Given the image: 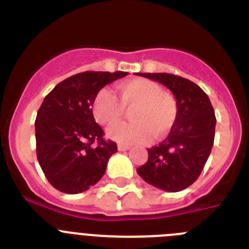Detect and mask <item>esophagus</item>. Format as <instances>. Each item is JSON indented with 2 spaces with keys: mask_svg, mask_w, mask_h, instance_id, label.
Here are the masks:
<instances>
[{
  "mask_svg": "<svg viewBox=\"0 0 249 249\" xmlns=\"http://www.w3.org/2000/svg\"><path fill=\"white\" fill-rule=\"evenodd\" d=\"M117 148H118V151H121V152H124V151H127V149H129V146H127V144L118 143Z\"/></svg>",
  "mask_w": 249,
  "mask_h": 249,
  "instance_id": "esophagus-1",
  "label": "esophagus"
}]
</instances>
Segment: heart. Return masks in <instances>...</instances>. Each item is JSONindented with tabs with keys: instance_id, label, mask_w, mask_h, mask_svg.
<instances>
[{
	"instance_id": "1",
	"label": "heart",
	"mask_w": 249,
	"mask_h": 249,
	"mask_svg": "<svg viewBox=\"0 0 249 249\" xmlns=\"http://www.w3.org/2000/svg\"><path fill=\"white\" fill-rule=\"evenodd\" d=\"M120 101L108 89H102L94 96L92 113L102 126H109L123 117L124 108L135 107L132 124H118L109 127L107 137L124 144L143 142L152 136L167 135L177 120V102L157 83L144 78L126 81L117 86Z\"/></svg>"
}]
</instances>
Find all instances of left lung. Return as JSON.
<instances>
[{
    "label": "left lung",
    "mask_w": 249,
    "mask_h": 249,
    "mask_svg": "<svg viewBox=\"0 0 249 249\" xmlns=\"http://www.w3.org/2000/svg\"><path fill=\"white\" fill-rule=\"evenodd\" d=\"M160 82L177 102V120L158 146L148 148V160L137 173L148 184L179 192L199 177L214 142L215 116L203 89L192 81L169 73H137Z\"/></svg>",
    "instance_id": "1"
}]
</instances>
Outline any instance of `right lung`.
Here are the masks:
<instances>
[{"label": "right lung", "mask_w": 249, "mask_h": 249, "mask_svg": "<svg viewBox=\"0 0 249 249\" xmlns=\"http://www.w3.org/2000/svg\"><path fill=\"white\" fill-rule=\"evenodd\" d=\"M128 72L87 71L59 82L37 112L38 163L56 190L68 195L85 192L105 175L117 144L103 140L105 132L92 113L94 96L106 85Z\"/></svg>", "instance_id": "add662e5"}]
</instances>
